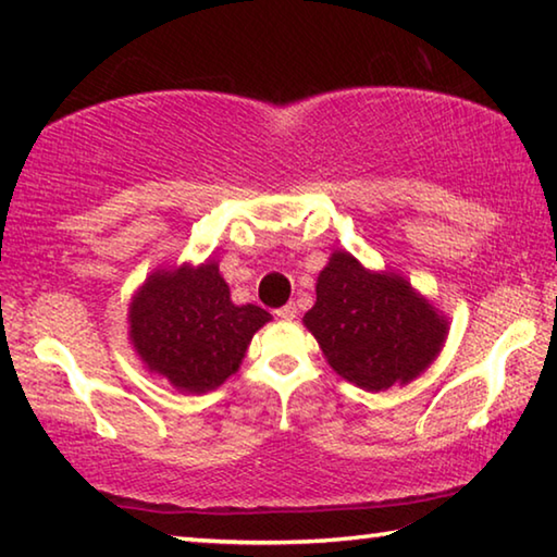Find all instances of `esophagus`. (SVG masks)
<instances>
[{
  "label": "esophagus",
  "mask_w": 557,
  "mask_h": 557,
  "mask_svg": "<svg viewBox=\"0 0 557 557\" xmlns=\"http://www.w3.org/2000/svg\"><path fill=\"white\" fill-rule=\"evenodd\" d=\"M275 317H277V319H295V317H297V307L289 301V305L275 309Z\"/></svg>",
  "instance_id": "34e87169"
}]
</instances>
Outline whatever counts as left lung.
I'll return each instance as SVG.
<instances>
[{
    "mask_svg": "<svg viewBox=\"0 0 557 557\" xmlns=\"http://www.w3.org/2000/svg\"><path fill=\"white\" fill-rule=\"evenodd\" d=\"M305 326L342 379L363 391L410 383L435 361L447 319L393 272H371L336 250L317 277Z\"/></svg>",
    "mask_w": 557,
    "mask_h": 557,
    "instance_id": "obj_1",
    "label": "left lung"
}]
</instances>
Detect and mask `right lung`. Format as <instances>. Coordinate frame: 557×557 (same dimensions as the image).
I'll list each match as a JSON object with an SVG mask.
<instances>
[{
	"label": "right lung",
	"mask_w": 557,
	"mask_h": 557,
	"mask_svg": "<svg viewBox=\"0 0 557 557\" xmlns=\"http://www.w3.org/2000/svg\"><path fill=\"white\" fill-rule=\"evenodd\" d=\"M129 342L152 373L184 393L219 388L238 371L252 334L270 322L256 305H233L219 262L157 270L129 305Z\"/></svg>",
	"instance_id": "add662e5"
}]
</instances>
